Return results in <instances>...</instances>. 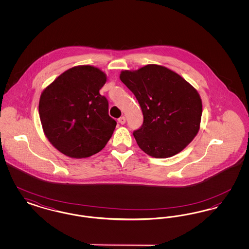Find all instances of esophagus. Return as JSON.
Listing matches in <instances>:
<instances>
[{"mask_svg":"<svg viewBox=\"0 0 249 249\" xmlns=\"http://www.w3.org/2000/svg\"><path fill=\"white\" fill-rule=\"evenodd\" d=\"M125 121H126V119H125V117H120L119 119V122L121 124V125H123L124 123H125Z\"/></svg>","mask_w":249,"mask_h":249,"instance_id":"esophagus-1","label":"esophagus"}]
</instances>
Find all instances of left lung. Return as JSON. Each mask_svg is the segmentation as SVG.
I'll return each mask as SVG.
<instances>
[{
	"instance_id": "left-lung-1",
	"label": "left lung",
	"mask_w": 249,
	"mask_h": 249,
	"mask_svg": "<svg viewBox=\"0 0 249 249\" xmlns=\"http://www.w3.org/2000/svg\"><path fill=\"white\" fill-rule=\"evenodd\" d=\"M120 80L142 109V126L133 131V136L143 152L155 158H169L193 140L200 128L201 100L179 74L149 64L137 71H122Z\"/></svg>"
}]
</instances>
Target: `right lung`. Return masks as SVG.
Here are the masks:
<instances>
[{
	"mask_svg": "<svg viewBox=\"0 0 249 249\" xmlns=\"http://www.w3.org/2000/svg\"><path fill=\"white\" fill-rule=\"evenodd\" d=\"M106 74L89 65L61 73L43 91L39 115L49 142L71 158H88L101 151L117 122L108 114V101L99 90Z\"/></svg>",
	"mask_w": 249,
	"mask_h": 249,
	"instance_id": "obj_1",
	"label": "right lung"
}]
</instances>
